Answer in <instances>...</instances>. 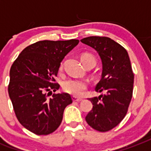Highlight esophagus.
Here are the masks:
<instances>
[{"mask_svg": "<svg viewBox=\"0 0 151 151\" xmlns=\"http://www.w3.org/2000/svg\"><path fill=\"white\" fill-rule=\"evenodd\" d=\"M73 101H82V98H77V97H73Z\"/></svg>", "mask_w": 151, "mask_h": 151, "instance_id": "obj_1", "label": "esophagus"}]
</instances>
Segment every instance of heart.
Returning a JSON list of instances; mask_svg holds the SVG:
<instances>
[{"label":"heart","instance_id":"b5f03b06","mask_svg":"<svg viewBox=\"0 0 151 151\" xmlns=\"http://www.w3.org/2000/svg\"><path fill=\"white\" fill-rule=\"evenodd\" d=\"M81 60L82 64L86 65L89 62H95L96 60L94 57L90 53H83L81 57ZM87 87L86 82L82 80L78 79H69L64 81L63 83V90L65 92L68 93L76 97H80L86 90Z\"/></svg>","mask_w":151,"mask_h":151}]
</instances>
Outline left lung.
Here are the masks:
<instances>
[{
  "instance_id": "obj_1",
  "label": "left lung",
  "mask_w": 151,
  "mask_h": 151,
  "mask_svg": "<svg viewBox=\"0 0 151 151\" xmlns=\"http://www.w3.org/2000/svg\"><path fill=\"white\" fill-rule=\"evenodd\" d=\"M81 41L94 49L100 56L102 72L95 91L105 93L98 98H89L93 109L86 121L98 131H109L125 118L132 98L134 73L129 55L121 45L110 37L93 36Z\"/></svg>"
}]
</instances>
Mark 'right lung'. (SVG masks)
Wrapping results in <instances>:
<instances>
[{"label":"right lung","instance_id":"add662e5","mask_svg":"<svg viewBox=\"0 0 151 151\" xmlns=\"http://www.w3.org/2000/svg\"><path fill=\"white\" fill-rule=\"evenodd\" d=\"M79 41H40L22 50L9 72V95L20 123L33 134H50L60 126L65 108L72 103L67 93H53L61 62Z\"/></svg>","mask_w":151,"mask_h":151}]
</instances>
